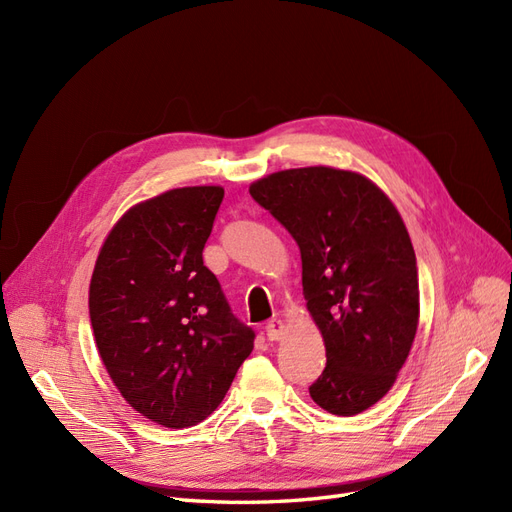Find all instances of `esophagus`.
<instances>
[{
	"instance_id": "obj_1",
	"label": "esophagus",
	"mask_w": 512,
	"mask_h": 512,
	"mask_svg": "<svg viewBox=\"0 0 512 512\" xmlns=\"http://www.w3.org/2000/svg\"><path fill=\"white\" fill-rule=\"evenodd\" d=\"M284 331H286V324L282 320H271L267 324V339L269 342H277V339L284 337Z\"/></svg>"
}]
</instances>
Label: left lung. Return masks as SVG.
Wrapping results in <instances>:
<instances>
[{
	"label": "left lung",
	"instance_id": "obj_1",
	"mask_svg": "<svg viewBox=\"0 0 512 512\" xmlns=\"http://www.w3.org/2000/svg\"><path fill=\"white\" fill-rule=\"evenodd\" d=\"M250 194L301 250L303 294L327 348L309 395L337 416L367 410L391 391L416 335L418 271L404 220L376 183L329 166L280 170Z\"/></svg>",
	"mask_w": 512,
	"mask_h": 512
}]
</instances>
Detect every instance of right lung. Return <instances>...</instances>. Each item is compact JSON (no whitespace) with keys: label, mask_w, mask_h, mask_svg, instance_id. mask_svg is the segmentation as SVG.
<instances>
[{"label":"right lung","mask_w":512,"mask_h":512,"mask_svg":"<svg viewBox=\"0 0 512 512\" xmlns=\"http://www.w3.org/2000/svg\"><path fill=\"white\" fill-rule=\"evenodd\" d=\"M220 185L168 190L108 232L89 284V318L108 376L153 423L192 427L222 404L256 333L230 312L203 262Z\"/></svg>","instance_id":"obj_1"}]
</instances>
